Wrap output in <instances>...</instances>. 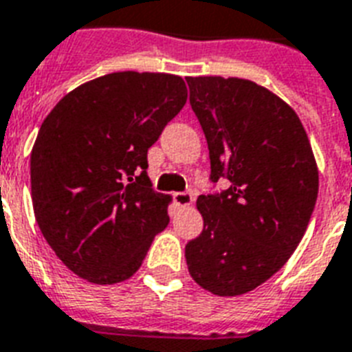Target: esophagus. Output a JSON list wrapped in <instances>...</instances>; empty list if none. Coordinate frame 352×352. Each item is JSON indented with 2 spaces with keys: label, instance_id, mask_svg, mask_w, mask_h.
<instances>
[{
  "label": "esophagus",
  "instance_id": "1",
  "mask_svg": "<svg viewBox=\"0 0 352 352\" xmlns=\"http://www.w3.org/2000/svg\"><path fill=\"white\" fill-rule=\"evenodd\" d=\"M173 201H175L177 206L186 208V206H190V204L193 203V195L188 192H177V193H173Z\"/></svg>",
  "mask_w": 352,
  "mask_h": 352
}]
</instances>
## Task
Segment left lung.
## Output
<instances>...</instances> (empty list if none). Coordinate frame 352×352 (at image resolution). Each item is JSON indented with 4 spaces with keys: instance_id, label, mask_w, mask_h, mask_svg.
<instances>
[{
    "instance_id": "1",
    "label": "left lung",
    "mask_w": 352,
    "mask_h": 352,
    "mask_svg": "<svg viewBox=\"0 0 352 352\" xmlns=\"http://www.w3.org/2000/svg\"><path fill=\"white\" fill-rule=\"evenodd\" d=\"M210 151V179L230 186L199 195L203 234L186 245L188 270L215 296H241L272 278L305 234L318 166L292 107L256 82L186 78Z\"/></svg>"
}]
</instances>
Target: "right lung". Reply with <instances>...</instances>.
<instances>
[{
  "label": "right lung",
  "instance_id": "right-lung-1",
  "mask_svg": "<svg viewBox=\"0 0 352 352\" xmlns=\"http://www.w3.org/2000/svg\"><path fill=\"white\" fill-rule=\"evenodd\" d=\"M188 98L175 74L122 71L58 102L30 153L40 226L69 270L91 283L129 279L170 223L171 197L148 177V149Z\"/></svg>",
  "mask_w": 352,
  "mask_h": 352
}]
</instances>
